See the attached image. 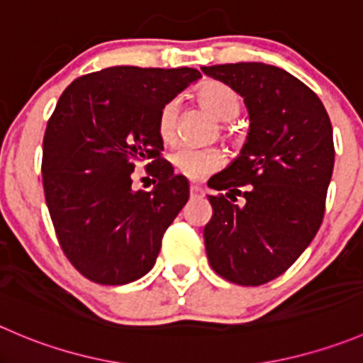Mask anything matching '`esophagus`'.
I'll use <instances>...</instances> for the list:
<instances>
[{
    "label": "esophagus",
    "instance_id": "esophagus-1",
    "mask_svg": "<svg viewBox=\"0 0 363 363\" xmlns=\"http://www.w3.org/2000/svg\"><path fill=\"white\" fill-rule=\"evenodd\" d=\"M203 186L202 184H189V195L191 196H202L203 195Z\"/></svg>",
    "mask_w": 363,
    "mask_h": 363
}]
</instances>
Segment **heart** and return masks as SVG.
Wrapping results in <instances>:
<instances>
[{
	"label": "heart",
	"instance_id": "obj_1",
	"mask_svg": "<svg viewBox=\"0 0 363 363\" xmlns=\"http://www.w3.org/2000/svg\"><path fill=\"white\" fill-rule=\"evenodd\" d=\"M196 101L209 111L213 117L220 122H230L241 113L242 99L234 88L228 86L221 81H206L200 84L195 92ZM179 121V103L175 99L167 101L157 113V133L161 140L172 142L177 135ZM230 136V133H225ZM172 164L177 168L179 174L189 179H203L206 175L213 174L218 168L223 167L225 154L216 147H200L181 145L170 154Z\"/></svg>",
	"mask_w": 363,
	"mask_h": 363
}]
</instances>
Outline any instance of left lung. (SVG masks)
<instances>
[{
	"mask_svg": "<svg viewBox=\"0 0 363 363\" xmlns=\"http://www.w3.org/2000/svg\"><path fill=\"white\" fill-rule=\"evenodd\" d=\"M245 99L250 131L241 154L211 177L207 259L225 280L262 286L289 269L321 227L335 161L332 122L293 74L259 62L202 67ZM245 191L241 192L240 188ZM242 194V206L228 203Z\"/></svg>",
	"mask_w": 363,
	"mask_h": 363,
	"instance_id": "8db88e82",
	"label": "left lung"
}]
</instances>
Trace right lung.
Returning <instances> with one entry per match:
<instances>
[{"instance_id": "add662e5", "label": "right lung", "mask_w": 363, "mask_h": 363, "mask_svg": "<svg viewBox=\"0 0 363 363\" xmlns=\"http://www.w3.org/2000/svg\"><path fill=\"white\" fill-rule=\"evenodd\" d=\"M196 69L108 67L74 79L60 96L42 145V182L67 259L96 284L124 286L156 264L164 230L189 196L186 177L161 160L157 113ZM158 179L135 192L138 162Z\"/></svg>"}]
</instances>
